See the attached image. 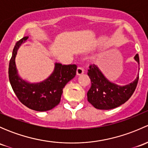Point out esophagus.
<instances>
[{
    "instance_id": "obj_1",
    "label": "esophagus",
    "mask_w": 148,
    "mask_h": 148,
    "mask_svg": "<svg viewBox=\"0 0 148 148\" xmlns=\"http://www.w3.org/2000/svg\"><path fill=\"white\" fill-rule=\"evenodd\" d=\"M84 73V69L82 67H78L77 69V72H76V74H77V76H80L82 75Z\"/></svg>"
}]
</instances>
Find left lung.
Masks as SVG:
<instances>
[{"mask_svg": "<svg viewBox=\"0 0 148 148\" xmlns=\"http://www.w3.org/2000/svg\"><path fill=\"white\" fill-rule=\"evenodd\" d=\"M134 59L140 64L138 54ZM87 74L92 84L87 92V100L99 110H111L126 102L135 92L139 79L138 74L132 82L124 86L116 84L109 81L95 64L89 66Z\"/></svg>", "mask_w": 148, "mask_h": 148, "instance_id": "8db88e82", "label": "left lung"}]
</instances>
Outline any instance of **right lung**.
Wrapping results in <instances>:
<instances>
[{
  "mask_svg": "<svg viewBox=\"0 0 148 148\" xmlns=\"http://www.w3.org/2000/svg\"><path fill=\"white\" fill-rule=\"evenodd\" d=\"M28 38V36L23 37L14 46L8 68L9 81L13 92L22 104L36 111H48L59 104L65 85L75 77L77 66L55 63L52 74L44 81L30 83L23 79L18 73L16 57L19 47Z\"/></svg>",
  "mask_w": 148,
  "mask_h": 148,
  "instance_id": "right-lung-1",
  "label": "right lung"
}]
</instances>
